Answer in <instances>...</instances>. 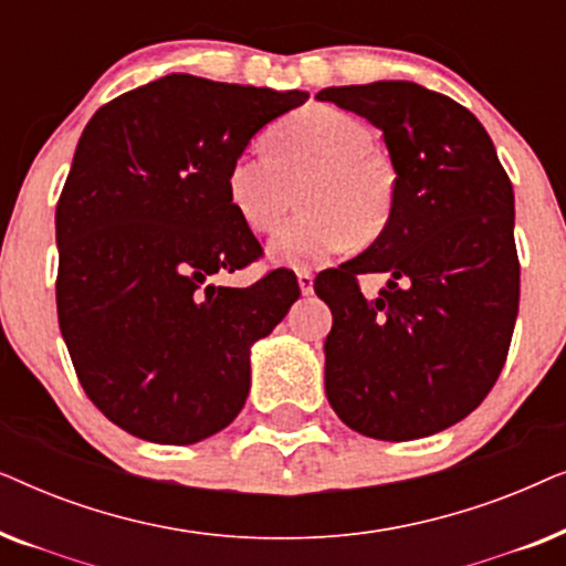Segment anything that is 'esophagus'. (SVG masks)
Returning <instances> with one entry per match:
<instances>
[{"label":"esophagus","instance_id":"esophagus-1","mask_svg":"<svg viewBox=\"0 0 566 566\" xmlns=\"http://www.w3.org/2000/svg\"><path fill=\"white\" fill-rule=\"evenodd\" d=\"M298 289L304 296H312L314 293V275L312 270H298Z\"/></svg>","mask_w":566,"mask_h":566}]
</instances>
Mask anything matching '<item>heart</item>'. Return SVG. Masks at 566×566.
I'll list each match as a JSON object with an SVG mask.
<instances>
[{
	"label": "heart",
	"mask_w": 566,
	"mask_h": 566,
	"mask_svg": "<svg viewBox=\"0 0 566 566\" xmlns=\"http://www.w3.org/2000/svg\"><path fill=\"white\" fill-rule=\"evenodd\" d=\"M265 151L231 159L227 196L239 219L258 234L273 231L301 185V206L270 239V258L306 268L363 239L374 242L389 223L397 177L374 149V134L355 115L308 105L268 130Z\"/></svg>",
	"instance_id": "1"
}]
</instances>
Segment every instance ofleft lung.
Wrapping results in <instances>:
<instances>
[{
  "label": "left lung",
  "instance_id": "1",
  "mask_svg": "<svg viewBox=\"0 0 566 566\" xmlns=\"http://www.w3.org/2000/svg\"><path fill=\"white\" fill-rule=\"evenodd\" d=\"M316 99L384 134L397 200L381 237L314 291L332 308L324 391L347 428L415 440L474 412L505 366L521 298L515 196L482 123L415 82L327 87ZM389 272L378 300L357 285Z\"/></svg>",
  "mask_w": 566,
  "mask_h": 566
}]
</instances>
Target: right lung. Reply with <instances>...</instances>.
<instances>
[{"mask_svg": "<svg viewBox=\"0 0 566 566\" xmlns=\"http://www.w3.org/2000/svg\"><path fill=\"white\" fill-rule=\"evenodd\" d=\"M306 97L167 74L84 128L56 206L59 327L92 405L130 436L190 446L242 412L250 347L301 289L289 270L250 289L208 281L262 254L227 172Z\"/></svg>", "mask_w": 566, "mask_h": 566, "instance_id": "obj_1", "label": "right lung"}]
</instances>
